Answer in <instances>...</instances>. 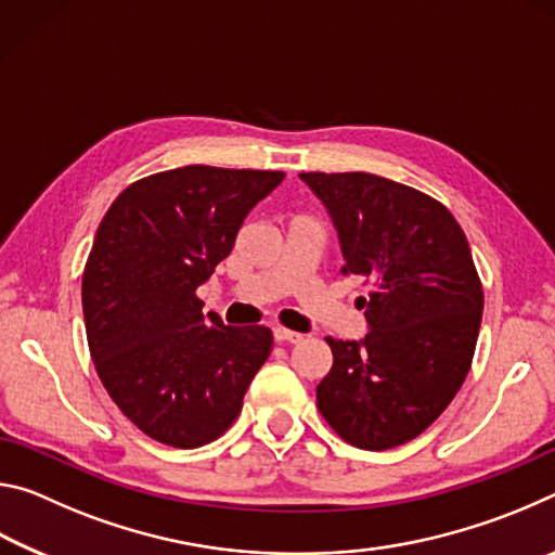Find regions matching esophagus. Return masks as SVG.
Instances as JSON below:
<instances>
[{"label": "esophagus", "mask_w": 555, "mask_h": 555, "mask_svg": "<svg viewBox=\"0 0 555 555\" xmlns=\"http://www.w3.org/2000/svg\"><path fill=\"white\" fill-rule=\"evenodd\" d=\"M274 340L276 343H300L304 340V335L296 331H288V327H274Z\"/></svg>", "instance_id": "1"}]
</instances>
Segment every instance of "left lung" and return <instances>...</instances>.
Segmentation results:
<instances>
[{
    "label": "left lung",
    "mask_w": 555,
    "mask_h": 555,
    "mask_svg": "<svg viewBox=\"0 0 555 555\" xmlns=\"http://www.w3.org/2000/svg\"><path fill=\"white\" fill-rule=\"evenodd\" d=\"M340 234L345 276L360 298L362 343L325 337L333 367L318 411L345 443L389 450L409 443L448 409L473 364L482 281L463 228L443 203L374 173H300Z\"/></svg>",
    "instance_id": "8db88e82"
}]
</instances>
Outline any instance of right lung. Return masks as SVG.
<instances>
[{
	"label": "right lung",
	"instance_id": "right-lung-1",
	"mask_svg": "<svg viewBox=\"0 0 555 555\" xmlns=\"http://www.w3.org/2000/svg\"><path fill=\"white\" fill-rule=\"evenodd\" d=\"M281 171L183 166L127 185L82 271L95 372L144 436L201 448L228 430L274 335L203 315L198 286L230 255L247 212Z\"/></svg>",
	"mask_w": 555,
	"mask_h": 555
}]
</instances>
